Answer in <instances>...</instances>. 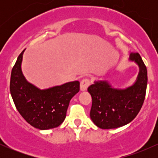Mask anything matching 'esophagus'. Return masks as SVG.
<instances>
[{
	"label": "esophagus",
	"mask_w": 158,
	"mask_h": 158,
	"mask_svg": "<svg viewBox=\"0 0 158 158\" xmlns=\"http://www.w3.org/2000/svg\"><path fill=\"white\" fill-rule=\"evenodd\" d=\"M90 85V80L88 79H84L80 82V90L85 91L87 90L88 87Z\"/></svg>",
	"instance_id": "obj_1"
}]
</instances>
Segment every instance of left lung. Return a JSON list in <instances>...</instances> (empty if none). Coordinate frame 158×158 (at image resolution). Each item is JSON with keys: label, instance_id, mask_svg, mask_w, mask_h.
I'll list each match as a JSON object with an SVG mask.
<instances>
[{"label": "left lung", "instance_id": "8db88e82", "mask_svg": "<svg viewBox=\"0 0 158 158\" xmlns=\"http://www.w3.org/2000/svg\"><path fill=\"white\" fill-rule=\"evenodd\" d=\"M129 61L139 67V73L131 86L114 88L106 80L95 81L88 87L92 97L90 119L102 129L122 127L131 122L140 110L146 97L147 69L138 52L131 53Z\"/></svg>", "mask_w": 158, "mask_h": 158}]
</instances>
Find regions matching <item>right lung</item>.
Returning a JSON list of instances; mask_svg holds the SVG:
<instances>
[{"instance_id": "obj_1", "label": "right lung", "mask_w": 158, "mask_h": 158, "mask_svg": "<svg viewBox=\"0 0 158 158\" xmlns=\"http://www.w3.org/2000/svg\"><path fill=\"white\" fill-rule=\"evenodd\" d=\"M12 70L10 93L16 108L32 126L48 130L60 126L66 117L70 99L79 91V81H74L41 90L27 81L21 70L23 54Z\"/></svg>"}]
</instances>
